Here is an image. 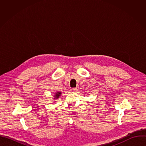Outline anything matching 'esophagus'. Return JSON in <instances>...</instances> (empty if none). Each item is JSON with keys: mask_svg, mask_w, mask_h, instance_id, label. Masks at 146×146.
<instances>
[{"mask_svg": "<svg viewBox=\"0 0 146 146\" xmlns=\"http://www.w3.org/2000/svg\"><path fill=\"white\" fill-rule=\"evenodd\" d=\"M71 91H77V88H73L71 89Z\"/></svg>", "mask_w": 146, "mask_h": 146, "instance_id": "obj_1", "label": "esophagus"}]
</instances>
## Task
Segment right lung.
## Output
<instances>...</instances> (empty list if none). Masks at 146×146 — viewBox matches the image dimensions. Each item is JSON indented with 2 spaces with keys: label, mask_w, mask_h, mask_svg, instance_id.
Masks as SVG:
<instances>
[{
  "label": "right lung",
  "mask_w": 146,
  "mask_h": 146,
  "mask_svg": "<svg viewBox=\"0 0 146 146\" xmlns=\"http://www.w3.org/2000/svg\"><path fill=\"white\" fill-rule=\"evenodd\" d=\"M60 92H57V93L56 94V95H55V98H59V96H60Z\"/></svg>",
  "instance_id": "add662e5"
}]
</instances>
